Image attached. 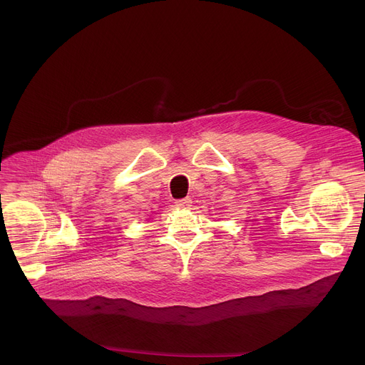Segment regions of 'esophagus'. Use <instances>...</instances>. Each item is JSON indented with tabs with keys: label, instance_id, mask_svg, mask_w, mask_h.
<instances>
[{
	"label": "esophagus",
	"instance_id": "obj_1",
	"mask_svg": "<svg viewBox=\"0 0 365 365\" xmlns=\"http://www.w3.org/2000/svg\"><path fill=\"white\" fill-rule=\"evenodd\" d=\"M176 205H178V208L187 210L192 205V200H190V197H183V200H178L176 201Z\"/></svg>",
	"mask_w": 365,
	"mask_h": 365
}]
</instances>
